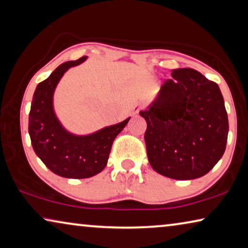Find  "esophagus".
<instances>
[{"label":"esophagus","mask_w":248,"mask_h":248,"mask_svg":"<svg viewBox=\"0 0 248 248\" xmlns=\"http://www.w3.org/2000/svg\"><path fill=\"white\" fill-rule=\"evenodd\" d=\"M141 109H142V106H141V105H136V106L134 107V111H135V113H138Z\"/></svg>","instance_id":"34e87169"}]
</instances>
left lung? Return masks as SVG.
Listing matches in <instances>:
<instances>
[{
	"mask_svg": "<svg viewBox=\"0 0 248 248\" xmlns=\"http://www.w3.org/2000/svg\"><path fill=\"white\" fill-rule=\"evenodd\" d=\"M145 118L151 167L172 179H196L223 157L228 117L218 84L194 69H175Z\"/></svg>",
	"mask_w": 248,
	"mask_h": 248,
	"instance_id": "obj_1",
	"label": "left lung"
}]
</instances>
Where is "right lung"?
<instances>
[{
	"instance_id": "right-lung-1",
	"label": "right lung",
	"mask_w": 248,
	"mask_h": 248,
	"mask_svg": "<svg viewBox=\"0 0 248 248\" xmlns=\"http://www.w3.org/2000/svg\"><path fill=\"white\" fill-rule=\"evenodd\" d=\"M86 57L59 65L36 87L29 113V134L36 156L55 175L72 179L89 178L105 169L112 142L130 118L89 136L64 130L53 110L54 89L64 72Z\"/></svg>"
}]
</instances>
